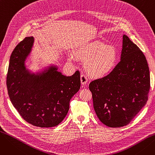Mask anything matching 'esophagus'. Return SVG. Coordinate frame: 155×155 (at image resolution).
<instances>
[{
  "label": "esophagus",
  "mask_w": 155,
  "mask_h": 155,
  "mask_svg": "<svg viewBox=\"0 0 155 155\" xmlns=\"http://www.w3.org/2000/svg\"><path fill=\"white\" fill-rule=\"evenodd\" d=\"M80 80H81V84H82V85H87V82H88V80H87V77L86 75L82 74L80 76Z\"/></svg>",
  "instance_id": "obj_1"
}]
</instances>
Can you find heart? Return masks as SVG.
<instances>
[{
  "mask_svg": "<svg viewBox=\"0 0 155 155\" xmlns=\"http://www.w3.org/2000/svg\"><path fill=\"white\" fill-rule=\"evenodd\" d=\"M75 55L77 59L85 62L88 74L95 78H103L110 74L116 68L118 59L114 47L100 41L81 46Z\"/></svg>",
  "mask_w": 155,
  "mask_h": 155,
  "instance_id": "b5f03b06",
  "label": "heart"
}]
</instances>
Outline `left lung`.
<instances>
[{
  "mask_svg": "<svg viewBox=\"0 0 155 155\" xmlns=\"http://www.w3.org/2000/svg\"><path fill=\"white\" fill-rule=\"evenodd\" d=\"M150 88V70L143 53L123 35L120 61L109 75L89 85L94 108L105 126H126L146 105Z\"/></svg>",
  "mask_w": 155,
  "mask_h": 155,
  "instance_id": "1",
  "label": "left lung"
}]
</instances>
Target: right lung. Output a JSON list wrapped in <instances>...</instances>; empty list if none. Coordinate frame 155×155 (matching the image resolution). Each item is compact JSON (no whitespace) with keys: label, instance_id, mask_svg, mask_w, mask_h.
<instances>
[{"label":"right lung","instance_id":"right-lung-1","mask_svg":"<svg viewBox=\"0 0 155 155\" xmlns=\"http://www.w3.org/2000/svg\"><path fill=\"white\" fill-rule=\"evenodd\" d=\"M34 43L27 37L15 46L10 58L7 88L10 100L28 123L40 127L58 125L66 117L70 101L80 88V74L66 77L51 67L39 75L30 74L25 61Z\"/></svg>","mask_w":155,"mask_h":155}]
</instances>
